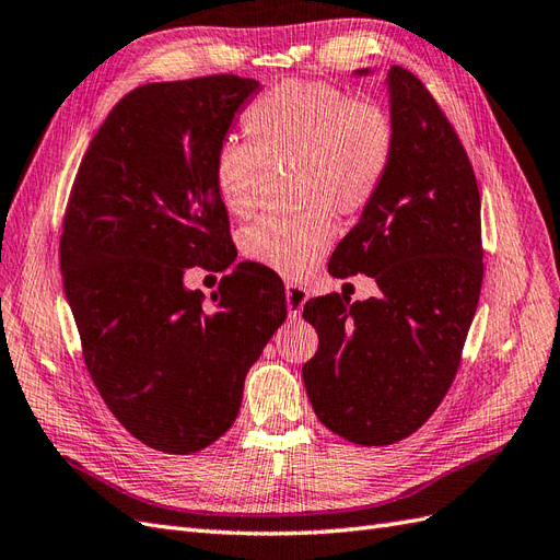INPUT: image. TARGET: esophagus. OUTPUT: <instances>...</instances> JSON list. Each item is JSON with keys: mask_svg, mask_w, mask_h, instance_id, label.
I'll return each mask as SVG.
<instances>
[{"mask_svg": "<svg viewBox=\"0 0 560 560\" xmlns=\"http://www.w3.org/2000/svg\"><path fill=\"white\" fill-rule=\"evenodd\" d=\"M284 299H288L290 320H296L299 316H302V308L308 299L306 288H302V284H296V282H288L284 284Z\"/></svg>", "mask_w": 560, "mask_h": 560, "instance_id": "34e87169", "label": "esophagus"}]
</instances>
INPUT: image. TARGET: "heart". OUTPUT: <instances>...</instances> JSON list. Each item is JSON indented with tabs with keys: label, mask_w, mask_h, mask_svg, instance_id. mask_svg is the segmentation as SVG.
Listing matches in <instances>:
<instances>
[{
	"label": "heart",
	"mask_w": 560,
	"mask_h": 560,
	"mask_svg": "<svg viewBox=\"0 0 560 560\" xmlns=\"http://www.w3.org/2000/svg\"><path fill=\"white\" fill-rule=\"evenodd\" d=\"M249 144L228 140L215 149L211 175L230 213H247L264 166H294L299 203L292 218L266 215L242 233L249 261L304 276L335 240L337 213L365 209L383 187L394 156V126L383 106L351 100L345 90L282 80L244 108Z\"/></svg>",
	"instance_id": "obj_1"
}]
</instances>
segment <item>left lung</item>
<instances>
[{"instance_id": "obj_1", "label": "left lung", "mask_w": 560, "mask_h": 560, "mask_svg": "<svg viewBox=\"0 0 560 560\" xmlns=\"http://www.w3.org/2000/svg\"><path fill=\"white\" fill-rule=\"evenodd\" d=\"M385 85L392 166L327 264L335 278H375L380 294L304 306L318 332L302 368L308 401L327 430L361 446L408 438L442 404L482 288L480 189L466 149L413 73L392 66Z\"/></svg>"}]
</instances>
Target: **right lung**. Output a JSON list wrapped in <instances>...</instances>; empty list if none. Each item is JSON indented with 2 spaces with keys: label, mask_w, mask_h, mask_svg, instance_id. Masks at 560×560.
Masks as SVG:
<instances>
[{
  "label": "right lung",
  "mask_w": 560,
  "mask_h": 560,
  "mask_svg": "<svg viewBox=\"0 0 560 560\" xmlns=\"http://www.w3.org/2000/svg\"><path fill=\"white\" fill-rule=\"evenodd\" d=\"M261 83L207 75L126 94L90 142L61 235L66 299L104 404L142 444L195 454L233 425L282 320L276 272L237 264L203 308L192 266L235 261L211 161Z\"/></svg>",
  "instance_id": "add662e5"
}]
</instances>
